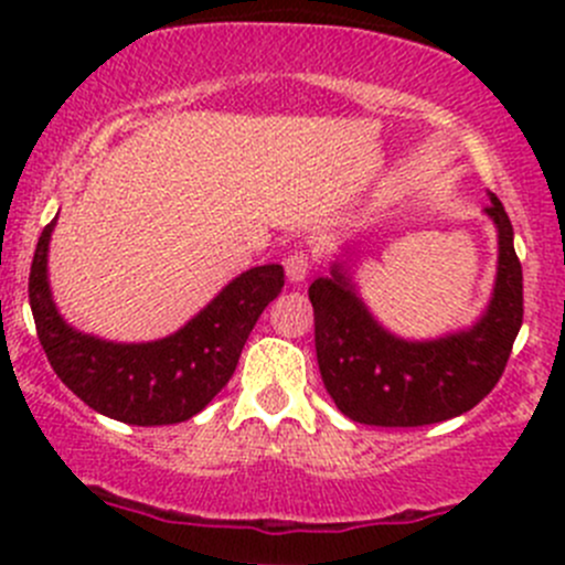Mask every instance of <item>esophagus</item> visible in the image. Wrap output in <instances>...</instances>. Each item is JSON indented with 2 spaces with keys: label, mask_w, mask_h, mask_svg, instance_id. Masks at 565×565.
Masks as SVG:
<instances>
[{
  "label": "esophagus",
  "mask_w": 565,
  "mask_h": 565,
  "mask_svg": "<svg viewBox=\"0 0 565 565\" xmlns=\"http://www.w3.org/2000/svg\"><path fill=\"white\" fill-rule=\"evenodd\" d=\"M309 270H311V262H309V256L303 254V250H292V254L284 259V273H287L289 284L306 281Z\"/></svg>",
  "instance_id": "34e87169"
}]
</instances>
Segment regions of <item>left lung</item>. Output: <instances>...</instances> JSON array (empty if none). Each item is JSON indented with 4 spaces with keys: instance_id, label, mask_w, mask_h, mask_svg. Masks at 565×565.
<instances>
[{
    "instance_id": "obj_1",
    "label": "left lung",
    "mask_w": 565,
    "mask_h": 565,
    "mask_svg": "<svg viewBox=\"0 0 565 565\" xmlns=\"http://www.w3.org/2000/svg\"><path fill=\"white\" fill-rule=\"evenodd\" d=\"M483 210L498 232V273L476 322L431 339L385 328L355 281L350 246L315 278L317 363L335 407L355 424L426 426L457 418L498 385L522 328V265L503 204L489 193Z\"/></svg>"
}]
</instances>
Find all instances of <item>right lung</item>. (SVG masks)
Returning a JSON list of instances; mask_svg holds the SVG:
<instances>
[{
	"label": "right lung",
	"mask_w": 565,
	"mask_h": 565,
	"mask_svg": "<svg viewBox=\"0 0 565 565\" xmlns=\"http://www.w3.org/2000/svg\"><path fill=\"white\" fill-rule=\"evenodd\" d=\"M56 218L40 235L30 273L38 339L56 377L106 418L169 426L202 413L235 374L256 319L284 287L281 265H259L232 278L182 328L156 341H111L73 328L60 315L49 281Z\"/></svg>",
	"instance_id": "right-lung-1"
}]
</instances>
